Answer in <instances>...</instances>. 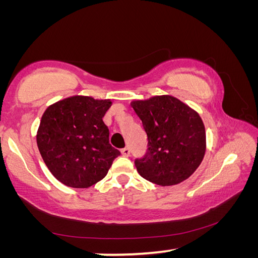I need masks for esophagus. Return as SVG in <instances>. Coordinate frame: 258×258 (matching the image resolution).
I'll return each instance as SVG.
<instances>
[{"label":"esophagus","mask_w":258,"mask_h":258,"mask_svg":"<svg viewBox=\"0 0 258 258\" xmlns=\"http://www.w3.org/2000/svg\"><path fill=\"white\" fill-rule=\"evenodd\" d=\"M121 155L125 156V157H128L131 155V149L128 147H125L121 149Z\"/></svg>","instance_id":"34e87169"}]
</instances>
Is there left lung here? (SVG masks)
I'll return each mask as SVG.
<instances>
[{"instance_id": "obj_1", "label": "left lung", "mask_w": 258, "mask_h": 258, "mask_svg": "<svg viewBox=\"0 0 258 258\" xmlns=\"http://www.w3.org/2000/svg\"><path fill=\"white\" fill-rule=\"evenodd\" d=\"M148 138L146 155L134 161L140 175L158 185H174L195 173L206 150V133L195 110L171 95L133 101Z\"/></svg>"}]
</instances>
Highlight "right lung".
<instances>
[{
    "label": "right lung",
    "instance_id": "add662e5",
    "mask_svg": "<svg viewBox=\"0 0 258 258\" xmlns=\"http://www.w3.org/2000/svg\"><path fill=\"white\" fill-rule=\"evenodd\" d=\"M110 100L75 95L55 102L43 113L37 147L56 180L72 187H89L107 175L120 155L109 143L103 123Z\"/></svg>",
    "mask_w": 258,
    "mask_h": 258
}]
</instances>
